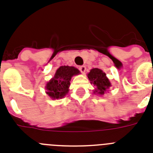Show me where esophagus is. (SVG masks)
Returning a JSON list of instances; mask_svg holds the SVG:
<instances>
[{
	"mask_svg": "<svg viewBox=\"0 0 153 153\" xmlns=\"http://www.w3.org/2000/svg\"><path fill=\"white\" fill-rule=\"evenodd\" d=\"M79 71L82 73V74H84L86 71V67L84 65H82V66H79Z\"/></svg>",
	"mask_w": 153,
	"mask_h": 153,
	"instance_id": "obj_1",
	"label": "esophagus"
}]
</instances>
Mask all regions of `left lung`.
Masks as SVG:
<instances>
[{"instance_id":"1","label":"left lung","mask_w":153,"mask_h":153,"mask_svg":"<svg viewBox=\"0 0 153 153\" xmlns=\"http://www.w3.org/2000/svg\"><path fill=\"white\" fill-rule=\"evenodd\" d=\"M88 78L97 87L94 92L99 95H104L105 91L111 86L109 80L106 77V75L99 68L91 69L88 75Z\"/></svg>"}]
</instances>
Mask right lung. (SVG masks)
<instances>
[{"label": "right lung", "instance_id": "right-lung-1", "mask_svg": "<svg viewBox=\"0 0 153 153\" xmlns=\"http://www.w3.org/2000/svg\"><path fill=\"white\" fill-rule=\"evenodd\" d=\"M79 71L72 66H61L54 78L46 85V93L53 99L63 98L68 92L70 81L73 75H78Z\"/></svg>", "mask_w": 153, "mask_h": 153}]
</instances>
